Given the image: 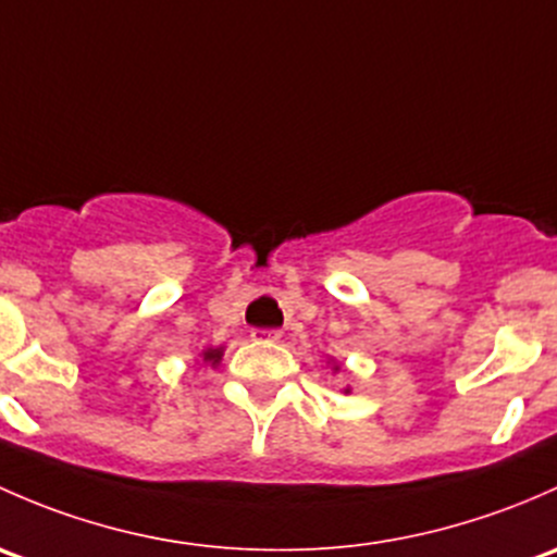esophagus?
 Here are the masks:
<instances>
[{
	"label": "esophagus",
	"mask_w": 557,
	"mask_h": 557,
	"mask_svg": "<svg viewBox=\"0 0 557 557\" xmlns=\"http://www.w3.org/2000/svg\"><path fill=\"white\" fill-rule=\"evenodd\" d=\"M251 341L276 343V341H281V330H251Z\"/></svg>",
	"instance_id": "34e87169"
}]
</instances>
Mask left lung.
<instances>
[{
    "label": "left lung",
    "mask_w": 557,
    "mask_h": 557,
    "mask_svg": "<svg viewBox=\"0 0 557 557\" xmlns=\"http://www.w3.org/2000/svg\"><path fill=\"white\" fill-rule=\"evenodd\" d=\"M335 370H337V367H335Z\"/></svg>",
    "instance_id": "1"
}]
</instances>
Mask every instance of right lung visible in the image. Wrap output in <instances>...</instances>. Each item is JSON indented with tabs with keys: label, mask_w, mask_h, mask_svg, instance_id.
I'll list each match as a JSON object with an SVG mask.
<instances>
[{
	"label": "right lung",
	"mask_w": 557,
	"mask_h": 557,
	"mask_svg": "<svg viewBox=\"0 0 557 557\" xmlns=\"http://www.w3.org/2000/svg\"><path fill=\"white\" fill-rule=\"evenodd\" d=\"M203 359H206V362L216 364L222 359V348H209V351H203Z\"/></svg>",
	"instance_id": "1"
}]
</instances>
